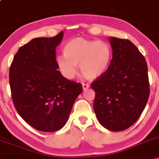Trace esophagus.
Instances as JSON below:
<instances>
[{
    "label": "esophagus",
    "mask_w": 159,
    "mask_h": 159,
    "mask_svg": "<svg viewBox=\"0 0 159 159\" xmlns=\"http://www.w3.org/2000/svg\"><path fill=\"white\" fill-rule=\"evenodd\" d=\"M82 85H83V90H86L87 89L89 88V85L86 84V83H82Z\"/></svg>",
    "instance_id": "obj_1"
}]
</instances>
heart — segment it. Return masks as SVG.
<instances>
[{"instance_id": "heart-1", "label": "heart", "mask_w": 159, "mask_h": 159, "mask_svg": "<svg viewBox=\"0 0 159 159\" xmlns=\"http://www.w3.org/2000/svg\"><path fill=\"white\" fill-rule=\"evenodd\" d=\"M64 56L56 58L61 74L72 79L79 66L81 74L89 80L100 77L107 70L112 58V49L108 43L89 40L83 37L72 39L63 47Z\"/></svg>"}]
</instances>
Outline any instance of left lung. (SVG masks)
Returning a JSON list of instances; mask_svg holds the SVG:
<instances>
[{
  "mask_svg": "<svg viewBox=\"0 0 159 159\" xmlns=\"http://www.w3.org/2000/svg\"><path fill=\"white\" fill-rule=\"evenodd\" d=\"M113 58L107 70L92 82L94 110L101 125L121 131L137 122L147 104L149 83L147 61L130 40L110 37Z\"/></svg>",
  "mask_w": 159,
  "mask_h": 159,
  "instance_id": "8db88e82",
  "label": "left lung"
}]
</instances>
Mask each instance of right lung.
Masks as SVG:
<instances>
[{
  "instance_id": "add662e5",
  "label": "right lung",
  "mask_w": 159,
  "mask_h": 159,
  "mask_svg": "<svg viewBox=\"0 0 159 159\" xmlns=\"http://www.w3.org/2000/svg\"><path fill=\"white\" fill-rule=\"evenodd\" d=\"M38 37L21 46L10 67V85L16 110L29 125L45 132L63 127L75 100L83 91L79 83L62 76L56 48L63 38Z\"/></svg>"
}]
</instances>
